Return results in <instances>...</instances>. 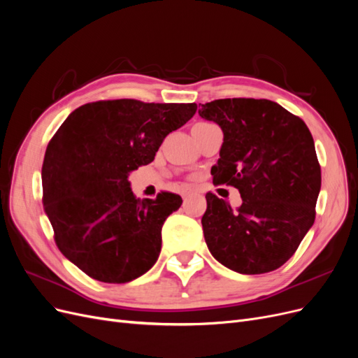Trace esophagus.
<instances>
[{
	"label": "esophagus",
	"mask_w": 358,
	"mask_h": 358,
	"mask_svg": "<svg viewBox=\"0 0 358 358\" xmlns=\"http://www.w3.org/2000/svg\"><path fill=\"white\" fill-rule=\"evenodd\" d=\"M191 192H192V189H189V188H187V189H183V191H182V197H188Z\"/></svg>",
	"instance_id": "1"
}]
</instances>
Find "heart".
<instances>
[{"mask_svg": "<svg viewBox=\"0 0 358 358\" xmlns=\"http://www.w3.org/2000/svg\"><path fill=\"white\" fill-rule=\"evenodd\" d=\"M201 125H210L209 122H199V124H196L194 127H201Z\"/></svg>", "mask_w": 358, "mask_h": 358, "instance_id": "obj_1", "label": "heart"}]
</instances>
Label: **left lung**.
Returning <instances> with one entry per match:
<instances>
[{"label": "left lung", "mask_w": 358, "mask_h": 358, "mask_svg": "<svg viewBox=\"0 0 358 358\" xmlns=\"http://www.w3.org/2000/svg\"><path fill=\"white\" fill-rule=\"evenodd\" d=\"M199 115L218 124L224 143L215 185L239 189L233 209L206 194L201 225L210 254L237 273L273 272L294 255L315 221L321 167L306 124L270 100L224 99Z\"/></svg>", "instance_id": "8db88e82"}]
</instances>
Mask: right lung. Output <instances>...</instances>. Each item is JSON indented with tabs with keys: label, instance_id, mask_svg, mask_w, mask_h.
Here are the masks:
<instances>
[{
	"label": "right lung",
	"instance_id": "1",
	"mask_svg": "<svg viewBox=\"0 0 358 358\" xmlns=\"http://www.w3.org/2000/svg\"><path fill=\"white\" fill-rule=\"evenodd\" d=\"M196 110V103L95 101L70 113L50 138L43 206L59 251L92 279L125 284L155 264L162 224L182 199L161 191L140 201L128 175L152 162L162 140Z\"/></svg>",
	"mask_w": 358,
	"mask_h": 358
}]
</instances>
